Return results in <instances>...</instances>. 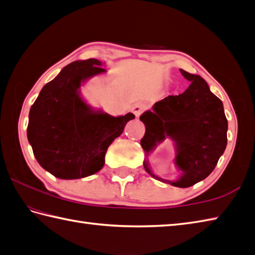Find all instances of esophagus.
I'll return each mask as SVG.
<instances>
[{
    "instance_id": "34e87169",
    "label": "esophagus",
    "mask_w": 255,
    "mask_h": 255,
    "mask_svg": "<svg viewBox=\"0 0 255 255\" xmlns=\"http://www.w3.org/2000/svg\"><path fill=\"white\" fill-rule=\"evenodd\" d=\"M144 110H145V105L142 104V103H137V104H134V106L132 107V112L134 115H136V117H139L141 115Z\"/></svg>"
}]
</instances>
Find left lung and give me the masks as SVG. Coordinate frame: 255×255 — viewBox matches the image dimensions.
<instances>
[{"mask_svg":"<svg viewBox=\"0 0 255 255\" xmlns=\"http://www.w3.org/2000/svg\"><path fill=\"white\" fill-rule=\"evenodd\" d=\"M191 82L182 94L170 95L156 102L152 111L140 116L145 126L144 136L140 141L147 152L169 137L175 142V164L181 170L176 181L161 180L143 162L144 169L151 176L167 182L176 187H189L207 177L227 145V121L224 105L211 93L206 81L196 74L180 70Z\"/></svg>","mask_w":255,"mask_h":255,"instance_id":"8db88e82","label":"left lung"}]
</instances>
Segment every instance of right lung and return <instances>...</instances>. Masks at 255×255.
Masks as SVG:
<instances>
[{
    "instance_id": "obj_1",
    "label": "right lung",
    "mask_w": 255,
    "mask_h": 255,
    "mask_svg": "<svg viewBox=\"0 0 255 255\" xmlns=\"http://www.w3.org/2000/svg\"><path fill=\"white\" fill-rule=\"evenodd\" d=\"M96 59L74 61L47 83L30 107L27 138L36 160L62 180L94 174L105 163L111 143L134 118L94 111L80 95V86L106 72Z\"/></svg>"
}]
</instances>
